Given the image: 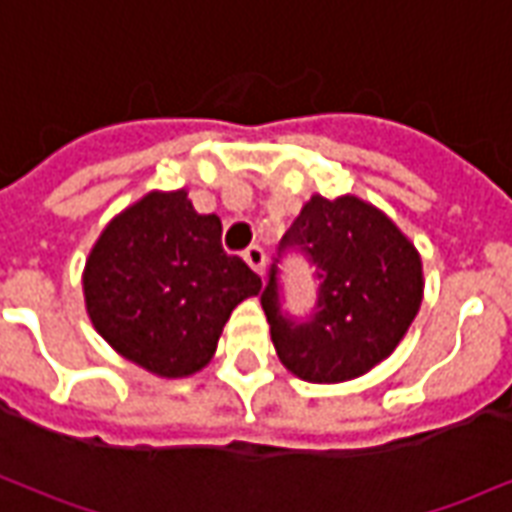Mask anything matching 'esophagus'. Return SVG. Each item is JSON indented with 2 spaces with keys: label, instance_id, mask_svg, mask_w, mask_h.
Listing matches in <instances>:
<instances>
[{
  "label": "esophagus",
  "instance_id": "obj_1",
  "mask_svg": "<svg viewBox=\"0 0 512 512\" xmlns=\"http://www.w3.org/2000/svg\"><path fill=\"white\" fill-rule=\"evenodd\" d=\"M244 260L249 263V268H252V271H257V274H260V277L266 274V252H263L260 246H249V249L244 252Z\"/></svg>",
  "mask_w": 512,
  "mask_h": 512
}]
</instances>
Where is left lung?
Returning a JSON list of instances; mask_svg holds the SVG:
<instances>
[{
    "mask_svg": "<svg viewBox=\"0 0 512 512\" xmlns=\"http://www.w3.org/2000/svg\"><path fill=\"white\" fill-rule=\"evenodd\" d=\"M316 268L319 299L310 319H293L278 299L277 260L260 304L282 365L312 384L365 376L392 354L422 304V260L397 224L359 197L315 194L279 241Z\"/></svg>",
    "mask_w": 512,
    "mask_h": 512,
    "instance_id": "left-lung-1",
    "label": "left lung"
}]
</instances>
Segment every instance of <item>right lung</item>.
<instances>
[{
    "label": "right lung",
    "instance_id": "obj_1",
    "mask_svg": "<svg viewBox=\"0 0 512 512\" xmlns=\"http://www.w3.org/2000/svg\"><path fill=\"white\" fill-rule=\"evenodd\" d=\"M260 285L241 257L222 249L219 216L194 211L183 189L150 191L115 216L84 266L95 332L161 378L208 365L230 312Z\"/></svg>",
    "mask_w": 512,
    "mask_h": 512
}]
</instances>
